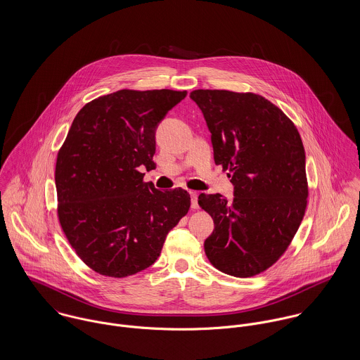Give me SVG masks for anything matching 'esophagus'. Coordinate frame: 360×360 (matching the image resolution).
I'll return each instance as SVG.
<instances>
[{
  "label": "esophagus",
  "instance_id": "34e87169",
  "mask_svg": "<svg viewBox=\"0 0 360 360\" xmlns=\"http://www.w3.org/2000/svg\"><path fill=\"white\" fill-rule=\"evenodd\" d=\"M190 195H191V206L193 209H198V193L197 191H190Z\"/></svg>",
  "mask_w": 360,
  "mask_h": 360
}]
</instances>
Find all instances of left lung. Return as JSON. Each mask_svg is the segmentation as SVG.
<instances>
[{
    "instance_id": "1",
    "label": "left lung",
    "mask_w": 360,
    "mask_h": 360,
    "mask_svg": "<svg viewBox=\"0 0 360 360\" xmlns=\"http://www.w3.org/2000/svg\"><path fill=\"white\" fill-rule=\"evenodd\" d=\"M216 165L231 177L234 198L200 194L214 223L205 240L209 262L234 277H252L287 251L308 204L305 150L290 117L254 93L194 90Z\"/></svg>"
}]
</instances>
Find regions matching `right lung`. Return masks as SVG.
Here are the masks:
<instances>
[{
    "mask_svg": "<svg viewBox=\"0 0 360 360\" xmlns=\"http://www.w3.org/2000/svg\"><path fill=\"white\" fill-rule=\"evenodd\" d=\"M187 91L119 90L86 103L56 156L60 227L94 271L127 277L150 267L167 233L187 214L183 188L144 183L154 169L155 130Z\"/></svg>",
    "mask_w": 360,
    "mask_h": 360,
    "instance_id": "right-lung-1",
    "label": "right lung"
}]
</instances>
